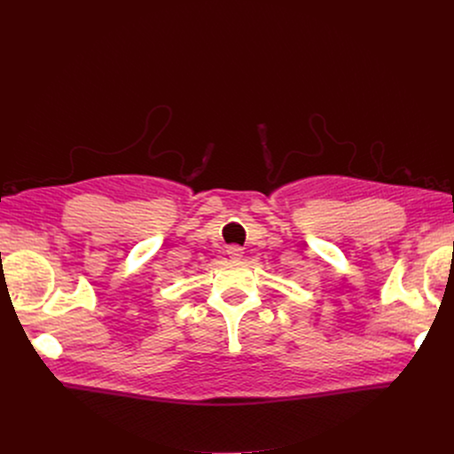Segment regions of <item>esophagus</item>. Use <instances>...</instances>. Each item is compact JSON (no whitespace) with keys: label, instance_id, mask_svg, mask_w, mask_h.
<instances>
[{"label":"esophagus","instance_id":"1","mask_svg":"<svg viewBox=\"0 0 454 454\" xmlns=\"http://www.w3.org/2000/svg\"><path fill=\"white\" fill-rule=\"evenodd\" d=\"M226 253H228V256L231 258V261H240L242 254H244V249H242L240 246L233 244V246H230V247L226 249Z\"/></svg>","mask_w":454,"mask_h":454}]
</instances>
